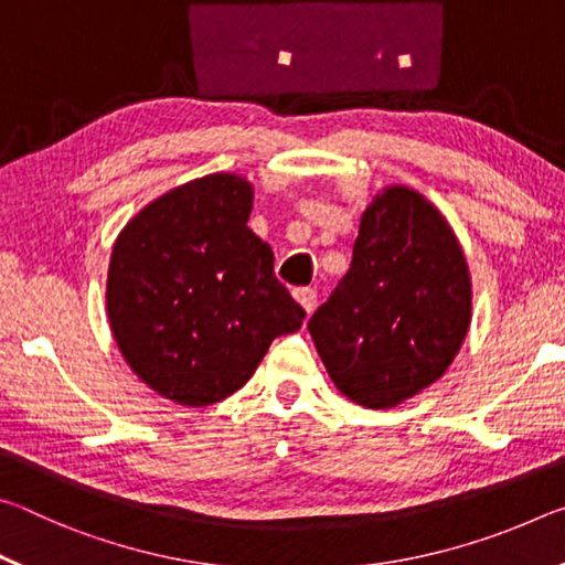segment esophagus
I'll list each match as a JSON object with an SVG mask.
<instances>
[{
  "mask_svg": "<svg viewBox=\"0 0 565 565\" xmlns=\"http://www.w3.org/2000/svg\"><path fill=\"white\" fill-rule=\"evenodd\" d=\"M294 299L299 301L306 313H311L313 306H317V291L309 289V286H301V289H294Z\"/></svg>",
  "mask_w": 565,
  "mask_h": 565,
  "instance_id": "34e87169",
  "label": "esophagus"
}]
</instances>
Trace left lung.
<instances>
[{"mask_svg":"<svg viewBox=\"0 0 565 565\" xmlns=\"http://www.w3.org/2000/svg\"><path fill=\"white\" fill-rule=\"evenodd\" d=\"M471 274L451 224L416 189L384 186L353 259L309 321L343 396L394 408L446 374L471 327Z\"/></svg>","mask_w":565,"mask_h":565,"instance_id":"8db88e82","label":"left lung"}]
</instances>
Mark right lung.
Returning <instances> with one entry per match:
<instances>
[{"mask_svg": "<svg viewBox=\"0 0 565 565\" xmlns=\"http://www.w3.org/2000/svg\"><path fill=\"white\" fill-rule=\"evenodd\" d=\"M254 186L216 171L169 189L111 246L107 317L124 361L174 404L202 408L254 376L303 309L274 276V252L246 226Z\"/></svg>", "mask_w": 565, "mask_h": 565, "instance_id": "add662e5", "label": "right lung"}]
</instances>
